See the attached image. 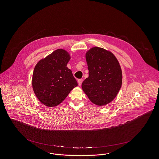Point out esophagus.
I'll return each instance as SVG.
<instances>
[{"label": "esophagus", "instance_id": "esophagus-1", "mask_svg": "<svg viewBox=\"0 0 159 159\" xmlns=\"http://www.w3.org/2000/svg\"><path fill=\"white\" fill-rule=\"evenodd\" d=\"M78 85H79L80 86H81L82 83H83V80H81V79L78 80Z\"/></svg>", "mask_w": 159, "mask_h": 159}]
</instances>
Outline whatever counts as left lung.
I'll return each mask as SVG.
<instances>
[{"mask_svg":"<svg viewBox=\"0 0 159 159\" xmlns=\"http://www.w3.org/2000/svg\"><path fill=\"white\" fill-rule=\"evenodd\" d=\"M89 77L82 89L90 101L97 106H104L116 97L122 83V69L111 51L97 46L85 53Z\"/></svg>","mask_w":159,"mask_h":159,"instance_id":"8db88e82","label":"left lung"}]
</instances>
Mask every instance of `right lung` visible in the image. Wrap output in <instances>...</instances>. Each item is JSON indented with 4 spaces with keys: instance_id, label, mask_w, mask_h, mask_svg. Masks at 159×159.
I'll return each mask as SVG.
<instances>
[{
    "instance_id": "right-lung-1",
    "label": "right lung",
    "mask_w": 159,
    "mask_h": 159,
    "mask_svg": "<svg viewBox=\"0 0 159 159\" xmlns=\"http://www.w3.org/2000/svg\"><path fill=\"white\" fill-rule=\"evenodd\" d=\"M70 58L67 51L58 49L35 65L32 89L43 105L48 107L59 105L78 85L72 70L67 67Z\"/></svg>"
}]
</instances>
